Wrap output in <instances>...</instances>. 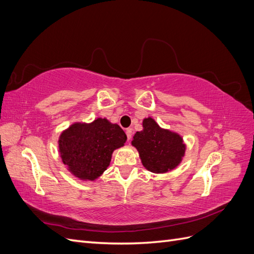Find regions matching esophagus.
I'll return each instance as SVG.
<instances>
[{"mask_svg":"<svg viewBox=\"0 0 254 254\" xmlns=\"http://www.w3.org/2000/svg\"><path fill=\"white\" fill-rule=\"evenodd\" d=\"M126 134H127V139H128V141L131 140V136H132V129H131V128H127V129H126Z\"/></svg>","mask_w":254,"mask_h":254,"instance_id":"34e87169","label":"esophagus"}]
</instances>
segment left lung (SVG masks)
<instances>
[{
	"instance_id": "left-lung-1",
	"label": "left lung",
	"mask_w": 254,
	"mask_h": 254,
	"mask_svg": "<svg viewBox=\"0 0 254 254\" xmlns=\"http://www.w3.org/2000/svg\"><path fill=\"white\" fill-rule=\"evenodd\" d=\"M143 130L136 131L131 145L139 151L141 162L153 174H165L178 167L186 156L183 137L171 129L162 128L151 117L143 120Z\"/></svg>"
}]
</instances>
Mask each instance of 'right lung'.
Masks as SVG:
<instances>
[{"label": "right lung", "mask_w": 254, "mask_h": 254, "mask_svg": "<svg viewBox=\"0 0 254 254\" xmlns=\"http://www.w3.org/2000/svg\"><path fill=\"white\" fill-rule=\"evenodd\" d=\"M127 135L106 118L75 122L60 133L58 150L63 163L76 178L95 181L110 165L112 153L125 145Z\"/></svg>", "instance_id": "obj_1"}]
</instances>
